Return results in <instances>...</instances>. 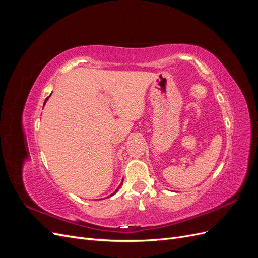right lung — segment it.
Masks as SVG:
<instances>
[{
	"instance_id": "right-lung-1",
	"label": "right lung",
	"mask_w": 258,
	"mask_h": 258,
	"mask_svg": "<svg viewBox=\"0 0 258 258\" xmlns=\"http://www.w3.org/2000/svg\"><path fill=\"white\" fill-rule=\"evenodd\" d=\"M48 98H49V97H47V99H48ZM47 99H46V100H45V102H46V101H47ZM117 190H118V188H117V189L115 190V192H114V194H116V192H117ZM114 194H112V195H111V196H113V195H114Z\"/></svg>"
}]
</instances>
